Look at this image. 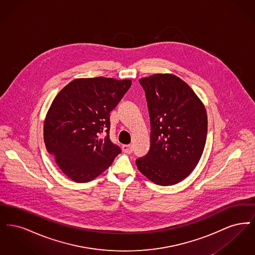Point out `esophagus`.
<instances>
[{"instance_id": "esophagus-1", "label": "esophagus", "mask_w": 255, "mask_h": 255, "mask_svg": "<svg viewBox=\"0 0 255 255\" xmlns=\"http://www.w3.org/2000/svg\"><path fill=\"white\" fill-rule=\"evenodd\" d=\"M122 150L124 153H127V154H131L133 152V145L131 144H125V145L122 146Z\"/></svg>"}]
</instances>
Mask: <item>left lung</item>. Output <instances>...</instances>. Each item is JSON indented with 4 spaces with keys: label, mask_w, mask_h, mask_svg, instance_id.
Masks as SVG:
<instances>
[{
    "label": "left lung",
    "mask_w": 255,
    "mask_h": 255,
    "mask_svg": "<svg viewBox=\"0 0 255 255\" xmlns=\"http://www.w3.org/2000/svg\"><path fill=\"white\" fill-rule=\"evenodd\" d=\"M145 92L151 124L147 155L135 160L138 170L158 185L182 182L203 155L207 134L206 108L181 78L157 73L138 80Z\"/></svg>",
    "instance_id": "obj_1"
}]
</instances>
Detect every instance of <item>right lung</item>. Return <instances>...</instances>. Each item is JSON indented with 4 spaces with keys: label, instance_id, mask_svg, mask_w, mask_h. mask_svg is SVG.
I'll use <instances>...</instances> for the list:
<instances>
[{
    "label": "right lung",
    "instance_id": "right-lung-1",
    "mask_svg": "<svg viewBox=\"0 0 255 255\" xmlns=\"http://www.w3.org/2000/svg\"><path fill=\"white\" fill-rule=\"evenodd\" d=\"M131 84L130 79L77 78L53 99L44 123V140L73 182L96 179L122 153L110 139V113ZM102 132L108 135L103 138Z\"/></svg>",
    "mask_w": 255,
    "mask_h": 255
}]
</instances>
